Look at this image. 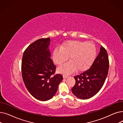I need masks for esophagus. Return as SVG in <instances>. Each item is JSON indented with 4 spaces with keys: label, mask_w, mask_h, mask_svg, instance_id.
<instances>
[{
    "label": "esophagus",
    "mask_w": 123,
    "mask_h": 123,
    "mask_svg": "<svg viewBox=\"0 0 123 123\" xmlns=\"http://www.w3.org/2000/svg\"><path fill=\"white\" fill-rule=\"evenodd\" d=\"M63 78H64V79H66V78H67L68 77V76H67L66 75H65V74H64V75H63Z\"/></svg>",
    "instance_id": "obj_1"
}]
</instances>
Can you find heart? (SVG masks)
<instances>
[{"label": "heart", "mask_w": 123, "mask_h": 123, "mask_svg": "<svg viewBox=\"0 0 123 123\" xmlns=\"http://www.w3.org/2000/svg\"><path fill=\"white\" fill-rule=\"evenodd\" d=\"M96 54L95 44L90 41H68L63 43L59 48H56L52 54L54 62L61 66L69 57V61L59 70L65 74L72 73L76 70L82 72L87 70L94 60Z\"/></svg>", "instance_id": "1"}]
</instances>
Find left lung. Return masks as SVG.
Returning a JSON list of instances; mask_svg holds the SVG:
<instances>
[{
    "mask_svg": "<svg viewBox=\"0 0 123 123\" xmlns=\"http://www.w3.org/2000/svg\"><path fill=\"white\" fill-rule=\"evenodd\" d=\"M100 52L88 70L74 77L76 83L73 94L80 99H88L97 93L105 83L109 70V58L106 49L101 46Z\"/></svg>",
    "mask_w": 123,
    "mask_h": 123,
    "instance_id": "8db88e82",
    "label": "left lung"
}]
</instances>
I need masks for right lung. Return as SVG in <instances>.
I'll return each instance as SVG.
<instances>
[{
  "instance_id": "add662e5",
  "label": "right lung",
  "mask_w": 123,
  "mask_h": 123,
  "mask_svg": "<svg viewBox=\"0 0 123 123\" xmlns=\"http://www.w3.org/2000/svg\"><path fill=\"white\" fill-rule=\"evenodd\" d=\"M50 38L35 41L25 50L22 57L24 84L32 96L42 101L53 97L63 80L61 74L54 75L56 66L50 58Z\"/></svg>"
}]
</instances>
